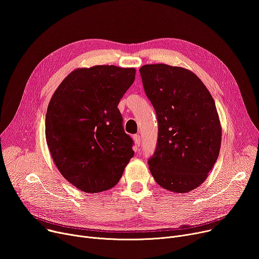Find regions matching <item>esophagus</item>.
I'll return each mask as SVG.
<instances>
[{
    "mask_svg": "<svg viewBox=\"0 0 259 259\" xmlns=\"http://www.w3.org/2000/svg\"><path fill=\"white\" fill-rule=\"evenodd\" d=\"M133 140H134L135 144H137L138 146H140V145H141V142H142V140H141V137H140V135H138V134L133 135Z\"/></svg>",
    "mask_w": 259,
    "mask_h": 259,
    "instance_id": "obj_1",
    "label": "esophagus"
}]
</instances>
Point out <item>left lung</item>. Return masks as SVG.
Masks as SVG:
<instances>
[{
    "instance_id": "left-lung-1",
    "label": "left lung",
    "mask_w": 259,
    "mask_h": 259,
    "mask_svg": "<svg viewBox=\"0 0 259 259\" xmlns=\"http://www.w3.org/2000/svg\"><path fill=\"white\" fill-rule=\"evenodd\" d=\"M140 72L158 121L149 169L160 187L188 193L206 181L220 154L222 126L214 100L186 68L151 64Z\"/></svg>"
}]
</instances>
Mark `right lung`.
<instances>
[{
	"label": "right lung",
	"mask_w": 259,
	"mask_h": 259,
	"mask_svg": "<svg viewBox=\"0 0 259 259\" xmlns=\"http://www.w3.org/2000/svg\"><path fill=\"white\" fill-rule=\"evenodd\" d=\"M134 68H77L53 93L46 113V142L64 178L80 191L113 188L133 157L117 105L135 79Z\"/></svg>",
	"instance_id": "obj_1"
}]
</instances>
